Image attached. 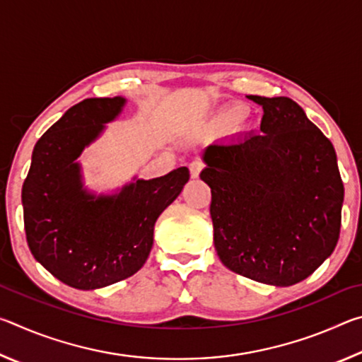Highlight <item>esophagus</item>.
<instances>
[{
	"instance_id": "esophagus-1",
	"label": "esophagus",
	"mask_w": 362,
	"mask_h": 362,
	"mask_svg": "<svg viewBox=\"0 0 362 362\" xmlns=\"http://www.w3.org/2000/svg\"><path fill=\"white\" fill-rule=\"evenodd\" d=\"M201 170H203V163H201V161L189 163V174H192L193 179H196V177H199Z\"/></svg>"
}]
</instances>
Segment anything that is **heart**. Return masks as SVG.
<instances>
[{"label": "heart", "instance_id": "obj_1", "mask_svg": "<svg viewBox=\"0 0 362 362\" xmlns=\"http://www.w3.org/2000/svg\"><path fill=\"white\" fill-rule=\"evenodd\" d=\"M244 113H246V110H244L243 107H235V108L231 110L230 115H231L233 119H241L243 116H244Z\"/></svg>", "mask_w": 362, "mask_h": 362}]
</instances>
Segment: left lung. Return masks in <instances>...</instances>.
<instances>
[{
	"instance_id": "obj_1",
	"label": "left lung",
	"mask_w": 362,
	"mask_h": 362,
	"mask_svg": "<svg viewBox=\"0 0 362 362\" xmlns=\"http://www.w3.org/2000/svg\"><path fill=\"white\" fill-rule=\"evenodd\" d=\"M247 99L263 108L260 134L207 146L199 177L211 187L214 244L223 265L287 287L334 252L345 188L332 142L297 102Z\"/></svg>"
}]
</instances>
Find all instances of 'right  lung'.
Masks as SVG:
<instances>
[{
    "label": "right lung",
    "mask_w": 362,
    "mask_h": 362,
    "mask_svg": "<svg viewBox=\"0 0 362 362\" xmlns=\"http://www.w3.org/2000/svg\"><path fill=\"white\" fill-rule=\"evenodd\" d=\"M122 97L84 99L42 134L22 187L23 223L36 260L64 284L100 289L137 273L148 259L161 212L189 179L187 168L94 196L75 159L115 119Z\"/></svg>",
    "instance_id": "1"
}]
</instances>
